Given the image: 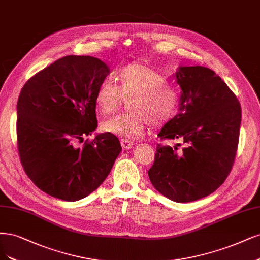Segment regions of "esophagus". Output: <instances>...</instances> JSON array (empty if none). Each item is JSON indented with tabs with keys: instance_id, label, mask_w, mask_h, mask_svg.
Returning a JSON list of instances; mask_svg holds the SVG:
<instances>
[{
	"instance_id": "obj_1",
	"label": "esophagus",
	"mask_w": 260,
	"mask_h": 260,
	"mask_svg": "<svg viewBox=\"0 0 260 260\" xmlns=\"http://www.w3.org/2000/svg\"><path fill=\"white\" fill-rule=\"evenodd\" d=\"M120 144H121L123 149H129V148L133 147V143L131 141H129V140H121L120 141Z\"/></svg>"
}]
</instances>
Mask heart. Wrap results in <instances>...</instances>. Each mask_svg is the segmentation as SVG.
I'll return each instance as SVG.
<instances>
[{"mask_svg": "<svg viewBox=\"0 0 260 260\" xmlns=\"http://www.w3.org/2000/svg\"><path fill=\"white\" fill-rule=\"evenodd\" d=\"M117 85L104 80L94 92L96 110L102 115L111 114L128 100L127 113L118 114L102 122V130L123 140L142 136L150 122L160 126L171 119L178 105V93L167 85L166 78L142 63L123 67L116 76Z\"/></svg>", "mask_w": 260, "mask_h": 260, "instance_id": "obj_1", "label": "heart"}]
</instances>
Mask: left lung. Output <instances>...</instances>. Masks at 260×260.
<instances>
[{
	"mask_svg": "<svg viewBox=\"0 0 260 260\" xmlns=\"http://www.w3.org/2000/svg\"><path fill=\"white\" fill-rule=\"evenodd\" d=\"M174 77L182 89L178 113L158 137L177 140L183 147L180 143L174 147L158 144L148 176L161 194L185 203L211 194L230 173L241 106L226 83L208 68L178 67Z\"/></svg>",
	"mask_w": 260,
	"mask_h": 260,
	"instance_id": "obj_1",
	"label": "left lung"
}]
</instances>
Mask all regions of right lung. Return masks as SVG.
Returning a JSON list of instances; mask_svg holds the SVG:
<instances>
[{
  "label": "right lung",
  "instance_id": "right-lung-1",
  "mask_svg": "<svg viewBox=\"0 0 260 260\" xmlns=\"http://www.w3.org/2000/svg\"><path fill=\"white\" fill-rule=\"evenodd\" d=\"M110 68L90 56H67L25 83L17 102V144L24 171L41 190L64 201L90 194L121 151L96 129L94 92Z\"/></svg>",
  "mask_w": 260,
  "mask_h": 260
}]
</instances>
